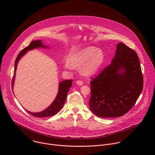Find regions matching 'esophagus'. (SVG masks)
Wrapping results in <instances>:
<instances>
[{"instance_id": "1", "label": "esophagus", "mask_w": 155, "mask_h": 155, "mask_svg": "<svg viewBox=\"0 0 155 155\" xmlns=\"http://www.w3.org/2000/svg\"><path fill=\"white\" fill-rule=\"evenodd\" d=\"M76 83L77 84H78V85H82L83 84V81H80V80H78V81H76Z\"/></svg>"}]
</instances>
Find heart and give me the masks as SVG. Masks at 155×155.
<instances>
[{
  "label": "heart",
  "mask_w": 155,
  "mask_h": 155,
  "mask_svg": "<svg viewBox=\"0 0 155 155\" xmlns=\"http://www.w3.org/2000/svg\"><path fill=\"white\" fill-rule=\"evenodd\" d=\"M103 51L94 47H87L71 54L64 64L65 69L80 68L81 74L84 77L96 75L105 63Z\"/></svg>",
  "instance_id": "heart-1"
}]
</instances>
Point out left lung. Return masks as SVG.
Segmentation results:
<instances>
[{"label": "left lung", "instance_id": "1", "mask_svg": "<svg viewBox=\"0 0 155 155\" xmlns=\"http://www.w3.org/2000/svg\"><path fill=\"white\" fill-rule=\"evenodd\" d=\"M111 64L91 81L90 110L102 118L128 112L143 90V76L136 52L123 43L117 45Z\"/></svg>", "mask_w": 155, "mask_h": 155}]
</instances>
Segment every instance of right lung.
Listing matches in <instances>:
<instances>
[{"label": "right lung", "instance_id": "add662e5", "mask_svg": "<svg viewBox=\"0 0 155 155\" xmlns=\"http://www.w3.org/2000/svg\"><path fill=\"white\" fill-rule=\"evenodd\" d=\"M36 48L47 49V48H49V47L48 45H43L41 41V40H34L31 42L29 46L24 48L19 53V54L18 55L16 59L15 63V70H14L13 78L12 81V87L13 86V84H14L15 75H16V71L17 69V65L19 61L28 51L36 49ZM72 80H64L59 82V87H58V89H59L58 93L56 98L54 99L52 104L50 105H49L47 108L43 110V111L35 113V112H29L27 110H26L29 114L39 118L48 117H51L56 115L57 113H58V112L63 107L66 99V97H67L68 93L69 92L71 87L72 86Z\"/></svg>", "mask_w": 155, "mask_h": 155}]
</instances>
